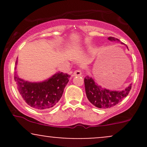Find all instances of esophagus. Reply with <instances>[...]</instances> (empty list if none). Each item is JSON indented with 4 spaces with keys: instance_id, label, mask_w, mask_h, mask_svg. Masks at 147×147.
Returning <instances> with one entry per match:
<instances>
[{
    "instance_id": "1",
    "label": "esophagus",
    "mask_w": 147,
    "mask_h": 147,
    "mask_svg": "<svg viewBox=\"0 0 147 147\" xmlns=\"http://www.w3.org/2000/svg\"><path fill=\"white\" fill-rule=\"evenodd\" d=\"M82 75V70H75V71L74 72V73H73L74 77H75V76H81Z\"/></svg>"
}]
</instances>
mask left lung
Returning <instances> with one entry per match:
<instances>
[{"mask_svg":"<svg viewBox=\"0 0 147 147\" xmlns=\"http://www.w3.org/2000/svg\"><path fill=\"white\" fill-rule=\"evenodd\" d=\"M108 39L111 41L120 42L119 39L112 36L109 37ZM84 85L87 98L91 104L99 109H109L117 105L128 95L132 84L123 90H110L98 85L92 77L87 75L84 78Z\"/></svg>","mask_w":147,"mask_h":147,"instance_id":"8db88e82","label":"left lung"}]
</instances>
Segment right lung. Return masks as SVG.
I'll return each instance as SVG.
<instances>
[{
	"instance_id": "right-lung-1",
	"label": "right lung",
	"mask_w": 147,
	"mask_h": 147,
	"mask_svg": "<svg viewBox=\"0 0 147 147\" xmlns=\"http://www.w3.org/2000/svg\"><path fill=\"white\" fill-rule=\"evenodd\" d=\"M17 63L16 60V65ZM70 77L68 74L57 72L43 82H31L20 78L17 72L14 74V80L22 98L30 107L40 111L56 105L62 97Z\"/></svg>"
}]
</instances>
